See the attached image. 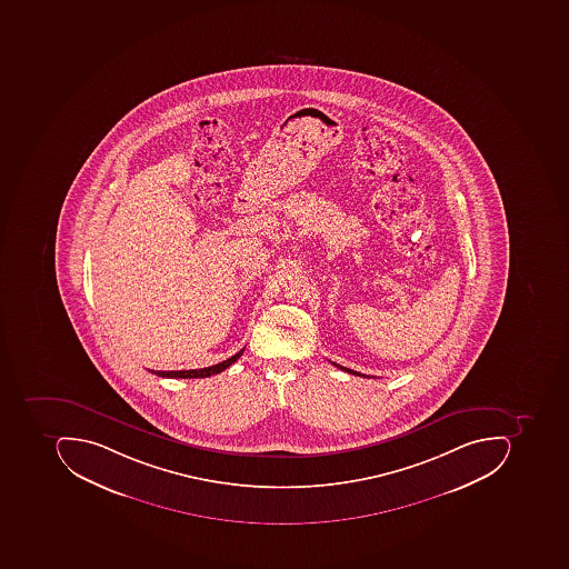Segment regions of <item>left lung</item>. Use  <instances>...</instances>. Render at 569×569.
I'll return each mask as SVG.
<instances>
[{
    "label": "left lung",
    "mask_w": 569,
    "mask_h": 569,
    "mask_svg": "<svg viewBox=\"0 0 569 569\" xmlns=\"http://www.w3.org/2000/svg\"><path fill=\"white\" fill-rule=\"evenodd\" d=\"M335 365V362H333ZM337 366L338 369H342V371H347L349 372V375H356V376H365V378H368V376L366 375H360V372H357V371H352V369H349V368H343V366H340V365H335Z\"/></svg>",
    "instance_id": "1"
}]
</instances>
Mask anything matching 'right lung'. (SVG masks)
Listing matches in <instances>:
<instances>
[{
    "instance_id": "1",
    "label": "right lung",
    "mask_w": 569,
    "mask_h": 569,
    "mask_svg": "<svg viewBox=\"0 0 569 569\" xmlns=\"http://www.w3.org/2000/svg\"><path fill=\"white\" fill-rule=\"evenodd\" d=\"M244 349L239 350L234 356L229 357L227 360H222L219 365L210 366V368L203 369H190V371H150L153 375L162 376V378H181V379H191V378H210V376L219 375L223 369L229 368V366L234 365L236 360L242 356Z\"/></svg>"
}]
</instances>
